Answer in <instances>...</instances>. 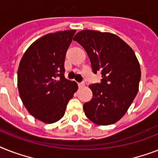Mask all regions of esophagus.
<instances>
[{
	"mask_svg": "<svg viewBox=\"0 0 158 158\" xmlns=\"http://www.w3.org/2000/svg\"><path fill=\"white\" fill-rule=\"evenodd\" d=\"M78 86H79V88H83V87L85 86V84H84V83H79Z\"/></svg>",
	"mask_w": 158,
	"mask_h": 158,
	"instance_id": "34e87169",
	"label": "esophagus"
}]
</instances>
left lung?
Here are the masks:
<instances>
[{
	"instance_id": "1",
	"label": "left lung",
	"mask_w": 158,
	"mask_h": 158,
	"mask_svg": "<svg viewBox=\"0 0 158 158\" xmlns=\"http://www.w3.org/2000/svg\"><path fill=\"white\" fill-rule=\"evenodd\" d=\"M74 40L84 48L93 72H100V84L89 85L93 98L84 104L89 120L108 125L122 118L139 91L141 69L135 52L115 34L82 30Z\"/></svg>"
}]
</instances>
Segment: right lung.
Masks as SVG:
<instances>
[{
	"label": "right lung",
	"instance_id": "add662e5",
	"mask_svg": "<svg viewBox=\"0 0 158 158\" xmlns=\"http://www.w3.org/2000/svg\"><path fill=\"white\" fill-rule=\"evenodd\" d=\"M76 31L48 33L27 49L18 69L20 98L33 117L52 124L64 115L68 102L78 89L64 78V58Z\"/></svg>",
	"mask_w": 158,
	"mask_h": 158
}]
</instances>
